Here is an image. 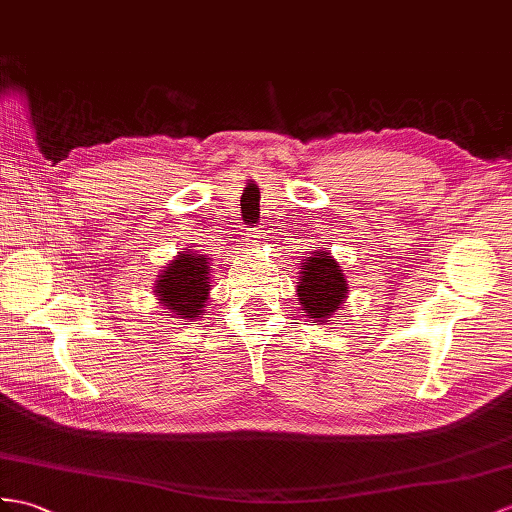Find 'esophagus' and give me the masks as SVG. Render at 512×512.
<instances>
[{"label":"esophagus","instance_id":"1","mask_svg":"<svg viewBox=\"0 0 512 512\" xmlns=\"http://www.w3.org/2000/svg\"><path fill=\"white\" fill-rule=\"evenodd\" d=\"M260 239H263V234H260V230L249 232V245H256Z\"/></svg>","mask_w":512,"mask_h":512}]
</instances>
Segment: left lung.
Masks as SVG:
<instances>
[{
	"instance_id": "left-lung-1",
	"label": "left lung",
	"mask_w": 512,
	"mask_h": 512,
	"mask_svg": "<svg viewBox=\"0 0 512 512\" xmlns=\"http://www.w3.org/2000/svg\"><path fill=\"white\" fill-rule=\"evenodd\" d=\"M297 282V302L313 323H326L345 304L347 280L328 252H313L302 263Z\"/></svg>"
}]
</instances>
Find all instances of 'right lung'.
Masks as SVG:
<instances>
[{
    "label": "right lung",
    "mask_w": 512,
    "mask_h": 512,
    "mask_svg": "<svg viewBox=\"0 0 512 512\" xmlns=\"http://www.w3.org/2000/svg\"><path fill=\"white\" fill-rule=\"evenodd\" d=\"M210 267L202 254H178L156 280L158 304L180 319H197L210 291Z\"/></svg>",
    "instance_id": "obj_1"
}]
</instances>
